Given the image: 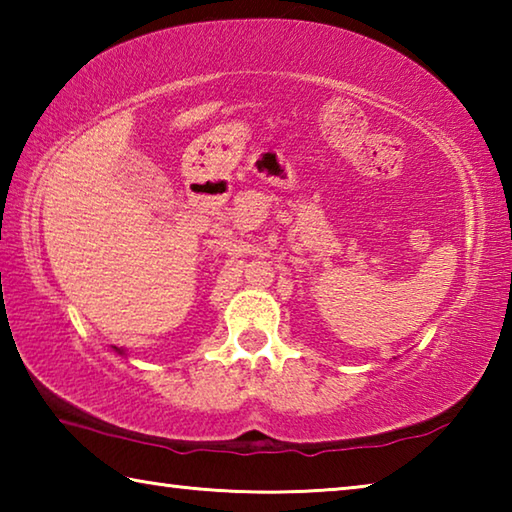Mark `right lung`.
Returning <instances> with one entry per match:
<instances>
[{
    "mask_svg": "<svg viewBox=\"0 0 512 512\" xmlns=\"http://www.w3.org/2000/svg\"><path fill=\"white\" fill-rule=\"evenodd\" d=\"M119 354H121V352H119Z\"/></svg>",
    "mask_w": 512,
    "mask_h": 512,
    "instance_id": "obj_1",
    "label": "right lung"
}]
</instances>
